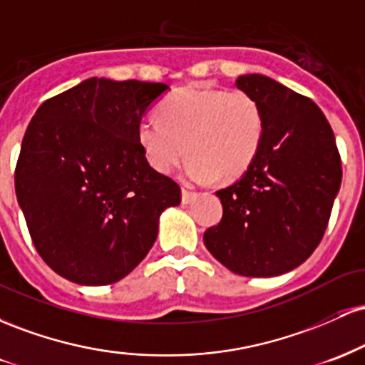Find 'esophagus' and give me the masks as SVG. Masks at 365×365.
Listing matches in <instances>:
<instances>
[{
  "label": "esophagus",
  "mask_w": 365,
  "mask_h": 365,
  "mask_svg": "<svg viewBox=\"0 0 365 365\" xmlns=\"http://www.w3.org/2000/svg\"><path fill=\"white\" fill-rule=\"evenodd\" d=\"M195 197H197L195 192H190V190H187V188H182V202L183 204H190Z\"/></svg>",
  "instance_id": "esophagus-1"
}]
</instances>
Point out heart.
<instances>
[{
	"instance_id": "obj_1",
	"label": "heart",
	"mask_w": 365,
	"mask_h": 365,
	"mask_svg": "<svg viewBox=\"0 0 365 365\" xmlns=\"http://www.w3.org/2000/svg\"><path fill=\"white\" fill-rule=\"evenodd\" d=\"M158 113L137 125L145 159L168 173L187 149L183 177L195 185L240 177L257 156L266 128L261 104L249 92L200 83L165 96Z\"/></svg>"
}]
</instances>
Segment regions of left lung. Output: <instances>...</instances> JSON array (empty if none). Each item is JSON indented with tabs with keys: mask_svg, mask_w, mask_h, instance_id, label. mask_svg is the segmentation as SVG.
<instances>
[{
	"mask_svg": "<svg viewBox=\"0 0 365 365\" xmlns=\"http://www.w3.org/2000/svg\"><path fill=\"white\" fill-rule=\"evenodd\" d=\"M237 87L261 104L264 139L240 180L216 192L223 217L204 233V244L233 273L271 278L299 267L319 245L341 161L312 99L259 73L240 75Z\"/></svg>",
	"mask_w": 365,
	"mask_h": 365,
	"instance_id": "8db88e82",
	"label": "left lung"
}]
</instances>
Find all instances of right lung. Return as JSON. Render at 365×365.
I'll list each match as a JSON object with an SVG mask.
<instances>
[{
  "label": "right lung",
  "instance_id": "right-lung-1",
  "mask_svg": "<svg viewBox=\"0 0 365 365\" xmlns=\"http://www.w3.org/2000/svg\"><path fill=\"white\" fill-rule=\"evenodd\" d=\"M166 83L91 77L48 99L22 140L15 192L44 262L63 278L101 287L148 255L159 216L182 200L150 168L137 125Z\"/></svg>",
  "mask_w": 365,
  "mask_h": 365
}]
</instances>
